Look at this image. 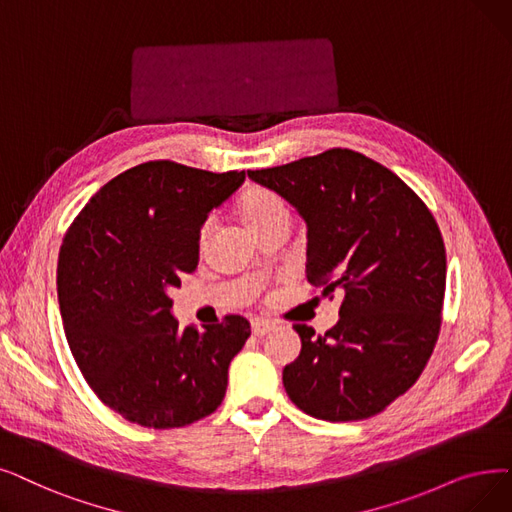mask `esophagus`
<instances>
[{"instance_id":"1","label":"esophagus","mask_w":512,"mask_h":512,"mask_svg":"<svg viewBox=\"0 0 512 512\" xmlns=\"http://www.w3.org/2000/svg\"><path fill=\"white\" fill-rule=\"evenodd\" d=\"M274 328H276V324H274V322H270V320H263V318H255V320L251 322V330H253V335H255V337L268 335V332H272Z\"/></svg>"}]
</instances>
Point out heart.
<instances>
[{
  "label": "heart",
  "mask_w": 512,
  "mask_h": 512,
  "mask_svg": "<svg viewBox=\"0 0 512 512\" xmlns=\"http://www.w3.org/2000/svg\"><path fill=\"white\" fill-rule=\"evenodd\" d=\"M280 213H286L282 198L265 188H251L240 198V215L249 228H255L263 224V221H268ZM207 232H209V226L203 228L201 242H205Z\"/></svg>",
  "instance_id": "1"
}]
</instances>
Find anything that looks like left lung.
Segmentation results:
<instances>
[{
  "instance_id": "obj_1",
  "label": "left lung",
  "mask_w": 512,
  "mask_h": 512,
  "mask_svg": "<svg viewBox=\"0 0 512 512\" xmlns=\"http://www.w3.org/2000/svg\"><path fill=\"white\" fill-rule=\"evenodd\" d=\"M249 177L297 209L307 280L343 297L326 335L293 326L301 353L282 370L288 397L330 422L383 412L416 383L439 335L446 249L431 211L393 171L347 148Z\"/></svg>"
}]
</instances>
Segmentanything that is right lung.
<instances>
[{
  "label": "right lung",
  "mask_w": 512,
  "mask_h": 512,
  "mask_svg": "<svg viewBox=\"0 0 512 512\" xmlns=\"http://www.w3.org/2000/svg\"><path fill=\"white\" fill-rule=\"evenodd\" d=\"M244 171L148 161L104 184L75 217L58 257L64 335L87 385L129 422L186 427L217 410L228 368L251 335L226 316L180 328L169 291L201 253L209 213Z\"/></svg>",
  "instance_id": "add662e5"
}]
</instances>
